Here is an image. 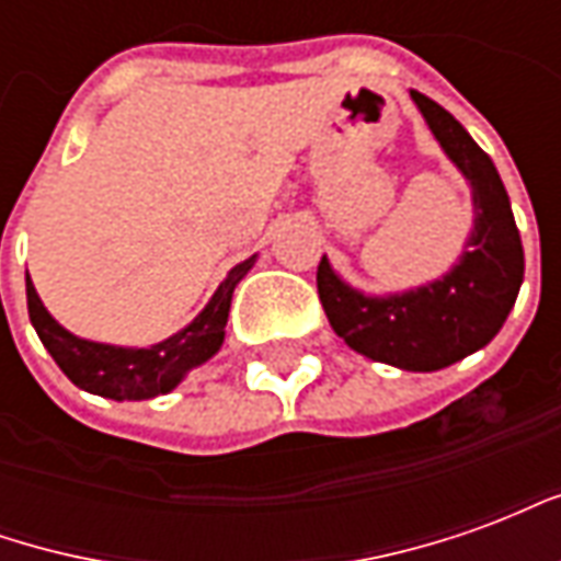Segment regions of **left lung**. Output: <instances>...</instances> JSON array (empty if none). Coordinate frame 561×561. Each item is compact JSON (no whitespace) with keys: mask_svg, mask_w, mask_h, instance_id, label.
Returning <instances> with one entry per match:
<instances>
[{"mask_svg":"<svg viewBox=\"0 0 561 561\" xmlns=\"http://www.w3.org/2000/svg\"><path fill=\"white\" fill-rule=\"evenodd\" d=\"M426 126L450 161L471 183L474 231L459 264L417 291L364 297L318 264V297L330 328L354 352L378 364L412 373H433L478 352L505 324L523 282V243L502 176L466 128L442 104L412 90Z\"/></svg>","mask_w":561,"mask_h":561,"instance_id":"left-lung-1","label":"left lung"}]
</instances>
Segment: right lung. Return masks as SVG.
Returning <instances> with one entry per match:
<instances>
[{"mask_svg": "<svg viewBox=\"0 0 561 561\" xmlns=\"http://www.w3.org/2000/svg\"><path fill=\"white\" fill-rule=\"evenodd\" d=\"M255 257L228 273L219 291L204 306V312L171 340L159 342L152 348H116L102 342L78 340L75 333L59 328L50 312L35 294V285L26 279V304H30V321L44 348L50 352L56 366L66 373L78 388L107 397V400H152L159 393L173 390L188 369H195L213 354L219 352L225 340V324L231 312V297L237 282L243 279Z\"/></svg>", "mask_w": 561, "mask_h": 561, "instance_id": "right-lung-1", "label": "right lung"}]
</instances>
